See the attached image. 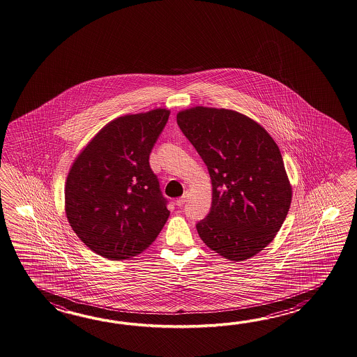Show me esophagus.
Returning a JSON list of instances; mask_svg holds the SVG:
<instances>
[{
	"label": "esophagus",
	"instance_id": "esophagus-1",
	"mask_svg": "<svg viewBox=\"0 0 357 357\" xmlns=\"http://www.w3.org/2000/svg\"><path fill=\"white\" fill-rule=\"evenodd\" d=\"M188 195H189L188 191H185V194L176 200V205H177V206H182V205L185 204V202L188 200Z\"/></svg>",
	"mask_w": 357,
	"mask_h": 357
}]
</instances>
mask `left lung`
<instances>
[{
    "mask_svg": "<svg viewBox=\"0 0 357 357\" xmlns=\"http://www.w3.org/2000/svg\"><path fill=\"white\" fill-rule=\"evenodd\" d=\"M212 180L211 212L197 234L220 257L243 261L273 241L287 217L292 188L278 145L258 122L225 108L177 114Z\"/></svg>",
    "mask_w": 357,
    "mask_h": 357,
    "instance_id": "8db88e82",
    "label": "left lung"
}]
</instances>
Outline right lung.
<instances>
[{"instance_id": "right-lung-1", "label": "right lung", "mask_w": 357, "mask_h": 357, "mask_svg": "<svg viewBox=\"0 0 357 357\" xmlns=\"http://www.w3.org/2000/svg\"><path fill=\"white\" fill-rule=\"evenodd\" d=\"M169 117L165 108L107 123L77 155L65 186V211L77 237L109 260L144 251L167 222V199L149 155Z\"/></svg>"}]
</instances>
